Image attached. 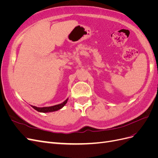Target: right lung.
Returning a JSON list of instances; mask_svg holds the SVG:
<instances>
[{
  "instance_id": "1",
  "label": "right lung",
  "mask_w": 158,
  "mask_h": 158,
  "mask_svg": "<svg viewBox=\"0 0 158 158\" xmlns=\"http://www.w3.org/2000/svg\"><path fill=\"white\" fill-rule=\"evenodd\" d=\"M69 98L66 99L64 102L63 103H61L58 105H55V106H50V107H37L33 106H31L33 109H35L36 111L38 112H41V113H49V112H53V111H56L60 109L63 108L65 105L68 102Z\"/></svg>"
}]
</instances>
